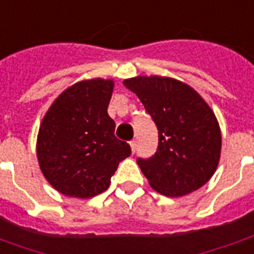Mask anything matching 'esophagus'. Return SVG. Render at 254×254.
Masks as SVG:
<instances>
[{"label":"esophagus","mask_w":254,"mask_h":254,"mask_svg":"<svg viewBox=\"0 0 254 254\" xmlns=\"http://www.w3.org/2000/svg\"><path fill=\"white\" fill-rule=\"evenodd\" d=\"M130 148H132V152L133 154H134V152H136V147H137V144H136V140H132V141H130Z\"/></svg>","instance_id":"1"}]
</instances>
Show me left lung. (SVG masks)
<instances>
[{"label":"left lung","mask_w":254,"mask_h":254,"mask_svg":"<svg viewBox=\"0 0 254 254\" xmlns=\"http://www.w3.org/2000/svg\"><path fill=\"white\" fill-rule=\"evenodd\" d=\"M124 85L137 95L158 127L155 155L137 159L149 185L160 194L181 197L207 184L222 148L218 120L207 102L171 77L137 76Z\"/></svg>","instance_id":"1"}]
</instances>
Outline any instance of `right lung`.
Here are the masks:
<instances>
[{"mask_svg":"<svg viewBox=\"0 0 254 254\" xmlns=\"http://www.w3.org/2000/svg\"><path fill=\"white\" fill-rule=\"evenodd\" d=\"M113 80L91 78L73 84L53 102L42 120L36 155L43 176L56 190L89 198L110 187L130 147L114 136L107 114Z\"/></svg>","mask_w":254,"mask_h":254,"instance_id":"obj_1","label":"right lung"}]
</instances>
